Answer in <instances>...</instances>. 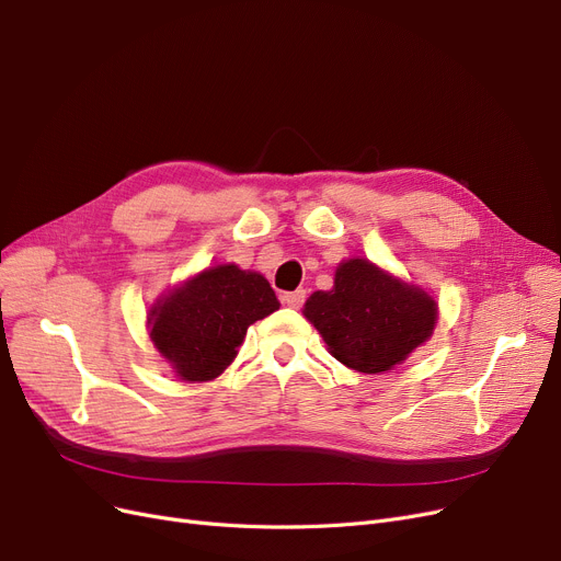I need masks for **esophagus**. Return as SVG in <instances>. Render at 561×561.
Wrapping results in <instances>:
<instances>
[{"label": "esophagus", "mask_w": 561, "mask_h": 561, "mask_svg": "<svg viewBox=\"0 0 561 561\" xmlns=\"http://www.w3.org/2000/svg\"><path fill=\"white\" fill-rule=\"evenodd\" d=\"M304 301H306L304 289H297V293H285L283 295V304H287L289 308H301Z\"/></svg>", "instance_id": "34e87169"}]
</instances>
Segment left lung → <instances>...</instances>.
Wrapping results in <instances>:
<instances>
[{"label":"left lung","instance_id":"obj_1","mask_svg":"<svg viewBox=\"0 0 561 561\" xmlns=\"http://www.w3.org/2000/svg\"><path fill=\"white\" fill-rule=\"evenodd\" d=\"M304 318L320 331L327 350L352 370L387 373L431 339L437 301L366 257L335 266L333 287L304 304Z\"/></svg>","mask_w":561,"mask_h":561}]
</instances>
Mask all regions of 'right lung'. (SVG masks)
<instances>
[{"label":"right lung","mask_w":561,"mask_h":561,"mask_svg":"<svg viewBox=\"0 0 561 561\" xmlns=\"http://www.w3.org/2000/svg\"><path fill=\"white\" fill-rule=\"evenodd\" d=\"M280 308L268 280L234 262L182 280L147 310L153 347L184 382H209L226 370L249 327Z\"/></svg>","instance_id":"1"}]
</instances>
